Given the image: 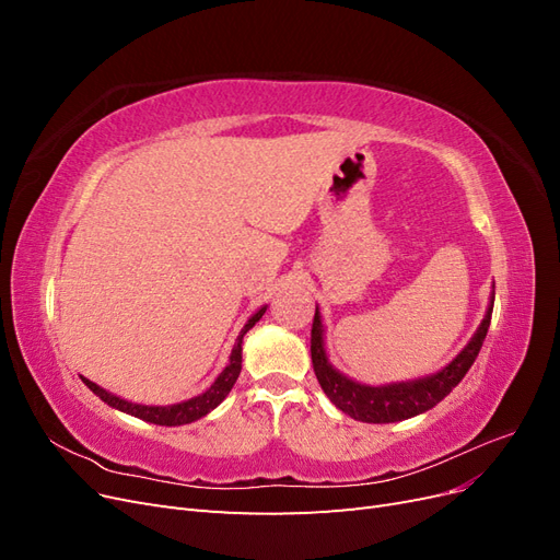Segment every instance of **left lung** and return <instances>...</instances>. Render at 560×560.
Returning <instances> with one entry per match:
<instances>
[{"label":"left lung","instance_id":"left-lung-1","mask_svg":"<svg viewBox=\"0 0 560 560\" xmlns=\"http://www.w3.org/2000/svg\"><path fill=\"white\" fill-rule=\"evenodd\" d=\"M493 301H495V292L490 294L486 315L481 319V325L477 327V331H474V336L469 338V343L457 352L444 369H439L436 374L422 376V378L383 383V385H366V383L354 381L341 374V371L329 362L327 348H325V325H322V313L315 306V319H313V331H311V358H313L315 376L336 409H341L346 416L354 420L381 425V422H399V420L425 413L465 378L469 366L474 364V360H477L490 327Z\"/></svg>","mask_w":560,"mask_h":560}]
</instances>
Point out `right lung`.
Segmentation results:
<instances>
[{
  "instance_id": "right-lung-1",
  "label": "right lung",
  "mask_w": 560,
  "mask_h": 560,
  "mask_svg": "<svg viewBox=\"0 0 560 560\" xmlns=\"http://www.w3.org/2000/svg\"><path fill=\"white\" fill-rule=\"evenodd\" d=\"M268 306H261L257 313H254L247 322L245 327L241 329L238 338H235V346L231 350V358H229V364L224 366L222 374H219L214 378V383L206 389V393H200L198 397H191V399H184V401H177V404H167V406H154V404H138V401H128L124 397H116L112 393H107L105 387H100L97 383L83 378L81 381L89 385V389L93 395H97L100 399H103L105 404H109L112 409L121 411V413H128V416H135L140 420H147V422H154V425H165V428H177V425H189V422L194 420H200L202 416H208L210 411H214L219 404H222L226 399V395L231 393L233 383L238 381L241 376V369H243V338L245 334L257 325V322L261 319V315L266 313Z\"/></svg>"
}]
</instances>
